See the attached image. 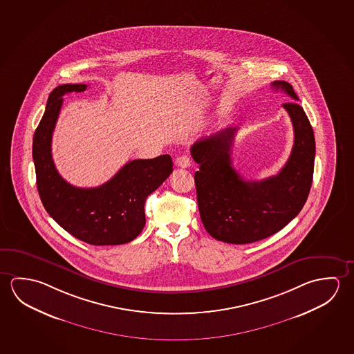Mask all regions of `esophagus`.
Instances as JSON below:
<instances>
[{
	"label": "esophagus",
	"instance_id": "obj_1",
	"mask_svg": "<svg viewBox=\"0 0 354 354\" xmlns=\"http://www.w3.org/2000/svg\"><path fill=\"white\" fill-rule=\"evenodd\" d=\"M176 165H178L179 168H189V167L192 165V159L187 157V156H180V157L176 159Z\"/></svg>",
	"mask_w": 354,
	"mask_h": 354
}]
</instances>
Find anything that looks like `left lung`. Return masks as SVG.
<instances>
[{"mask_svg":"<svg viewBox=\"0 0 354 354\" xmlns=\"http://www.w3.org/2000/svg\"><path fill=\"white\" fill-rule=\"evenodd\" d=\"M295 101L283 104L294 127V145L278 174L244 180L232 167L233 140L237 128H226L192 147L197 205L206 231L226 243H253L272 236L295 218L313 185L315 136L299 97L289 82H274Z\"/></svg>","mask_w":354,"mask_h":354,"instance_id":"obj_1","label":"left lung"}]
</instances>
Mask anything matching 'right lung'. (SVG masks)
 Instances as JSON below:
<instances>
[{
	"instance_id": "add662e5",
	"label": "right lung",
	"mask_w": 354,
	"mask_h": 354,
	"mask_svg": "<svg viewBox=\"0 0 354 354\" xmlns=\"http://www.w3.org/2000/svg\"><path fill=\"white\" fill-rule=\"evenodd\" d=\"M85 84H64L48 97L46 112L33 137L37 187L53 220L71 236L93 245H117L133 241L145 225V198L173 171L168 154L128 162L112 179L82 189L65 181L54 165L52 136L65 93H82Z\"/></svg>"
}]
</instances>
